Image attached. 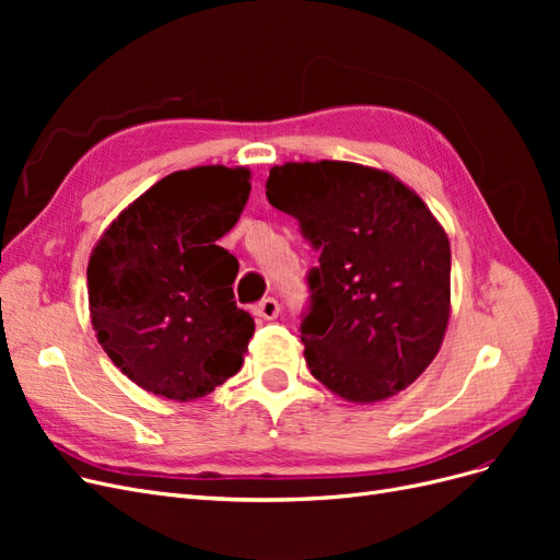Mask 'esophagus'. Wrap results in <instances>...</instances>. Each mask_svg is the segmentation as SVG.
I'll list each match as a JSON object with an SVG mask.
<instances>
[{
	"mask_svg": "<svg viewBox=\"0 0 560 560\" xmlns=\"http://www.w3.org/2000/svg\"><path fill=\"white\" fill-rule=\"evenodd\" d=\"M254 315L261 317V319H276L280 315V303L268 296V299L259 301L257 306H254Z\"/></svg>",
	"mask_w": 560,
	"mask_h": 560,
	"instance_id": "34e87169",
	"label": "esophagus"
}]
</instances>
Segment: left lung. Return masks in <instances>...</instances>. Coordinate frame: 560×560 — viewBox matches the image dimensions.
Here are the masks:
<instances>
[{
	"mask_svg": "<svg viewBox=\"0 0 560 560\" xmlns=\"http://www.w3.org/2000/svg\"><path fill=\"white\" fill-rule=\"evenodd\" d=\"M266 198L322 249L301 325L311 374L354 404L409 387L451 317V245L439 219L393 173L348 161L273 165Z\"/></svg>",
	"mask_w": 560,
	"mask_h": 560,
	"instance_id": "obj_1",
	"label": "left lung"
}]
</instances>
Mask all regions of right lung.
Segmentation results:
<instances>
[{
    "instance_id": "obj_1",
    "label": "right lung",
    "mask_w": 560,
    "mask_h": 560,
    "mask_svg": "<svg viewBox=\"0 0 560 560\" xmlns=\"http://www.w3.org/2000/svg\"><path fill=\"white\" fill-rule=\"evenodd\" d=\"M245 165L159 179L100 235L89 259L97 343L151 395L194 401L243 366L254 319L233 301L238 259L219 247L252 191Z\"/></svg>"
}]
</instances>
